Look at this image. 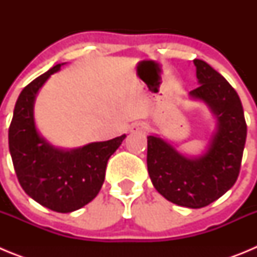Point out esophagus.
Here are the masks:
<instances>
[{"mask_svg":"<svg viewBox=\"0 0 257 257\" xmlns=\"http://www.w3.org/2000/svg\"><path fill=\"white\" fill-rule=\"evenodd\" d=\"M149 128V124L147 122H135L131 126V131L133 133H139V131H147Z\"/></svg>","mask_w":257,"mask_h":257,"instance_id":"34e87169","label":"esophagus"}]
</instances>
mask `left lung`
<instances>
[{"label":"left lung","instance_id":"8db88e82","mask_svg":"<svg viewBox=\"0 0 257 257\" xmlns=\"http://www.w3.org/2000/svg\"><path fill=\"white\" fill-rule=\"evenodd\" d=\"M199 86L190 96L205 101L216 115L217 130L207 152L187 158L157 136H148L147 165L154 188L167 201L201 208L225 194L237 181L247 124L237 91L219 72L194 59Z\"/></svg>","mask_w":257,"mask_h":257}]
</instances>
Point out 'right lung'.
Returning <instances> with one entry per match:
<instances>
[{"instance_id": "add662e5", "label": "right lung", "mask_w": 257, "mask_h": 257, "mask_svg": "<svg viewBox=\"0 0 257 257\" xmlns=\"http://www.w3.org/2000/svg\"><path fill=\"white\" fill-rule=\"evenodd\" d=\"M60 67H52L23 88L9 127V148L24 192L40 205L65 213L83 207L97 196L109 157L126 135L73 151L54 148L38 135L33 119L36 95Z\"/></svg>"}]
</instances>
